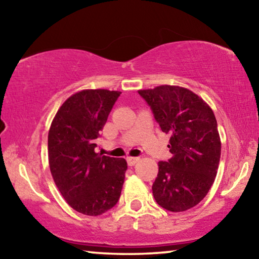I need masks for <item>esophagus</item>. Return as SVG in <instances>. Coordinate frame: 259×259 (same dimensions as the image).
<instances>
[{"instance_id": "esophagus-1", "label": "esophagus", "mask_w": 259, "mask_h": 259, "mask_svg": "<svg viewBox=\"0 0 259 259\" xmlns=\"http://www.w3.org/2000/svg\"><path fill=\"white\" fill-rule=\"evenodd\" d=\"M139 160V157H136V156H128L126 157V162H128L129 165H134L135 163H137Z\"/></svg>"}]
</instances>
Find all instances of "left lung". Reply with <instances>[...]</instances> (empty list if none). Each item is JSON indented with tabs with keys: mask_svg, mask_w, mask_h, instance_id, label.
I'll return each instance as SVG.
<instances>
[{
	"mask_svg": "<svg viewBox=\"0 0 259 259\" xmlns=\"http://www.w3.org/2000/svg\"><path fill=\"white\" fill-rule=\"evenodd\" d=\"M138 94L170 136L172 156L159 162L153 195L165 210L185 211L203 200L217 175L222 145L216 117L202 98L185 88L160 85Z\"/></svg>",
	"mask_w": 259,
	"mask_h": 259,
	"instance_id": "1",
	"label": "left lung"
}]
</instances>
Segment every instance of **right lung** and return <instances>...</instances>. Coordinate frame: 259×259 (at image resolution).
Here are the masks:
<instances>
[{"mask_svg": "<svg viewBox=\"0 0 259 259\" xmlns=\"http://www.w3.org/2000/svg\"><path fill=\"white\" fill-rule=\"evenodd\" d=\"M119 91L83 90L58 109L48 136L49 165L61 195L88 216L112 209L120 199L126 161L95 152Z\"/></svg>", "mask_w": 259, "mask_h": 259, "instance_id": "add662e5", "label": "right lung"}]
</instances>
